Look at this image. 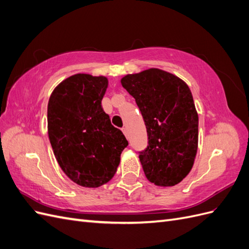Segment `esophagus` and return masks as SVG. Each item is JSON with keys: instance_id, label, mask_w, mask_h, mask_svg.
Wrapping results in <instances>:
<instances>
[{"instance_id": "esophagus-1", "label": "esophagus", "mask_w": 249, "mask_h": 249, "mask_svg": "<svg viewBox=\"0 0 249 249\" xmlns=\"http://www.w3.org/2000/svg\"><path fill=\"white\" fill-rule=\"evenodd\" d=\"M123 133L125 135V137L127 138V131H126V127H123Z\"/></svg>"}]
</instances>
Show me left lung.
Returning a JSON list of instances; mask_svg holds the SVG:
<instances>
[{
  "instance_id": "8db88e82",
  "label": "left lung",
  "mask_w": 249,
  "mask_h": 249,
  "mask_svg": "<svg viewBox=\"0 0 249 249\" xmlns=\"http://www.w3.org/2000/svg\"><path fill=\"white\" fill-rule=\"evenodd\" d=\"M120 82L136 101L146 126L148 145L139 153L146 178L161 187L182 182L198 145V115L189 87L159 69L126 74Z\"/></svg>"
}]
</instances>
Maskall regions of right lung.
<instances>
[{
  "label": "right lung",
  "mask_w": 249,
  "mask_h": 249,
  "mask_svg": "<svg viewBox=\"0 0 249 249\" xmlns=\"http://www.w3.org/2000/svg\"><path fill=\"white\" fill-rule=\"evenodd\" d=\"M108 79L71 76L48 104V133L56 160L72 182L97 188L114 177L127 140L102 108Z\"/></svg>",
  "instance_id": "1"
}]
</instances>
